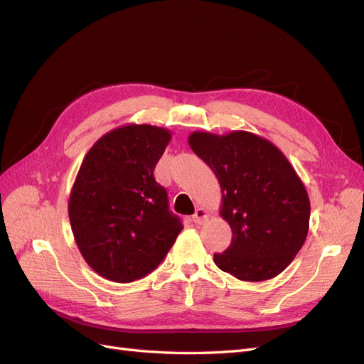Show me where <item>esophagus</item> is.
I'll list each match as a JSON object with an SVG mask.
<instances>
[{
    "instance_id": "1",
    "label": "esophagus",
    "mask_w": 364,
    "mask_h": 364,
    "mask_svg": "<svg viewBox=\"0 0 364 364\" xmlns=\"http://www.w3.org/2000/svg\"><path fill=\"white\" fill-rule=\"evenodd\" d=\"M208 218H209V214H208V211H206L205 208H197V209H196V214L193 215V220H194L196 225L205 223Z\"/></svg>"
}]
</instances>
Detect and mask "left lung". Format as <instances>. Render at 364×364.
<instances>
[{
  "instance_id": "1",
  "label": "left lung",
  "mask_w": 364,
  "mask_h": 364,
  "mask_svg": "<svg viewBox=\"0 0 364 364\" xmlns=\"http://www.w3.org/2000/svg\"><path fill=\"white\" fill-rule=\"evenodd\" d=\"M190 147L222 188L220 215L232 229L215 266L237 279L259 282L285 270L305 243L310 199L293 165L269 139L246 130L193 132Z\"/></svg>"
}]
</instances>
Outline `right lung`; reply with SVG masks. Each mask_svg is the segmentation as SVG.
<instances>
[{"mask_svg":"<svg viewBox=\"0 0 364 364\" xmlns=\"http://www.w3.org/2000/svg\"><path fill=\"white\" fill-rule=\"evenodd\" d=\"M168 129L124 124L86 153L68 200L75 245L95 273L114 282L147 277L183 229L153 176Z\"/></svg>","mask_w":364,"mask_h":364,"instance_id":"right-lung-1","label":"right lung"}]
</instances>
